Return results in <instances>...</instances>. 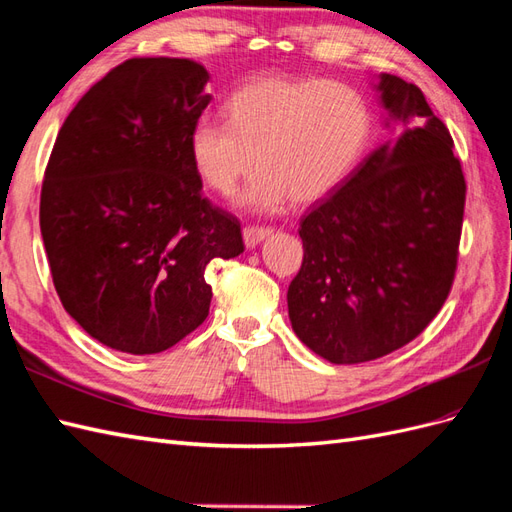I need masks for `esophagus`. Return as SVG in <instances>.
<instances>
[{
    "mask_svg": "<svg viewBox=\"0 0 512 512\" xmlns=\"http://www.w3.org/2000/svg\"><path fill=\"white\" fill-rule=\"evenodd\" d=\"M270 233H272V229H270V227H255V225H248V227H244V231H242V235H244V244H246L248 248H253V246H257L261 240H266Z\"/></svg>",
    "mask_w": 512,
    "mask_h": 512,
    "instance_id": "34e87169",
    "label": "esophagus"
}]
</instances>
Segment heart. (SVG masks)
I'll return each mask as SVG.
<instances>
[{"label": "heart", "mask_w": 512, "mask_h": 512, "mask_svg": "<svg viewBox=\"0 0 512 512\" xmlns=\"http://www.w3.org/2000/svg\"><path fill=\"white\" fill-rule=\"evenodd\" d=\"M227 114L229 123H194V168L209 190L229 196L259 166L244 201L264 212L290 196L303 205L326 199L357 166L372 129L357 88L318 77H257L235 90Z\"/></svg>", "instance_id": "obj_1"}]
</instances>
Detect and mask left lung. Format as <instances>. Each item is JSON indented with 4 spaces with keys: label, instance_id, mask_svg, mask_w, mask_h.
I'll return each instance as SVG.
<instances>
[{
    "label": "left lung",
    "instance_id": "left-lung-1",
    "mask_svg": "<svg viewBox=\"0 0 512 512\" xmlns=\"http://www.w3.org/2000/svg\"><path fill=\"white\" fill-rule=\"evenodd\" d=\"M378 90L398 134L300 218L305 255L287 290L294 333L337 365L413 342L458 264L467 186L450 131L415 84L383 73Z\"/></svg>",
    "mask_w": 512,
    "mask_h": 512
}]
</instances>
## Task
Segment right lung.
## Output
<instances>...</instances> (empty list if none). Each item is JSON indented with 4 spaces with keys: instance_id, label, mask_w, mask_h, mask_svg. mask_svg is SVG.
<instances>
[{
    "instance_id": "obj_1",
    "label": "right lung",
    "mask_w": 512,
    "mask_h": 512,
    "mask_svg": "<svg viewBox=\"0 0 512 512\" xmlns=\"http://www.w3.org/2000/svg\"><path fill=\"white\" fill-rule=\"evenodd\" d=\"M190 58H129L77 101L41 190L62 307L97 342L168 350L205 322L209 261L244 251L240 220L203 196L190 131L212 95Z\"/></svg>"
}]
</instances>
